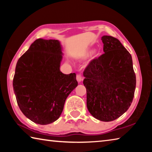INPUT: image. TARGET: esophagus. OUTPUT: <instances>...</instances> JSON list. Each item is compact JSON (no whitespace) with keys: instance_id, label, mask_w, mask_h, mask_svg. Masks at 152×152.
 <instances>
[{"instance_id":"34e87169","label":"esophagus","mask_w":152,"mask_h":152,"mask_svg":"<svg viewBox=\"0 0 152 152\" xmlns=\"http://www.w3.org/2000/svg\"><path fill=\"white\" fill-rule=\"evenodd\" d=\"M76 80L78 82H80L82 81L83 78H82V76L80 75V74H78V75L76 76Z\"/></svg>"}]
</instances>
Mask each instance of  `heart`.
Segmentation results:
<instances>
[{"label":"heart","mask_w":152,"mask_h":152,"mask_svg":"<svg viewBox=\"0 0 152 152\" xmlns=\"http://www.w3.org/2000/svg\"><path fill=\"white\" fill-rule=\"evenodd\" d=\"M93 51H94L93 49H90V50L86 51L85 52L83 53V55H82V56H80V57H78V58H84L88 57V56L91 55L92 53H93ZM94 58H99L100 56H101V52H100L99 51H95L94 52Z\"/></svg>","instance_id":"obj_1"}]
</instances>
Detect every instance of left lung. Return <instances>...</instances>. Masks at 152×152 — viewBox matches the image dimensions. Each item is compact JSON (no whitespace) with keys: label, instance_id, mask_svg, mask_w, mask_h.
<instances>
[{"label":"left lung","instance_id":"left-lung-1","mask_svg":"<svg viewBox=\"0 0 152 152\" xmlns=\"http://www.w3.org/2000/svg\"><path fill=\"white\" fill-rule=\"evenodd\" d=\"M104 53L84 70L86 105L96 119L109 122L127 111L133 101L136 77L132 56L117 38L101 37Z\"/></svg>","mask_w":152,"mask_h":152}]
</instances>
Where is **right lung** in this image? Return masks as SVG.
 I'll list each match as a JSON object with an SVG mask.
<instances>
[{
    "label": "right lung",
    "instance_id": "add662e5",
    "mask_svg": "<svg viewBox=\"0 0 152 152\" xmlns=\"http://www.w3.org/2000/svg\"><path fill=\"white\" fill-rule=\"evenodd\" d=\"M62 51L59 40L40 38L17 63L12 86L17 104L25 116L37 124L56 121L78 86L75 73L60 71Z\"/></svg>",
    "mask_w": 152,
    "mask_h": 152
}]
</instances>
